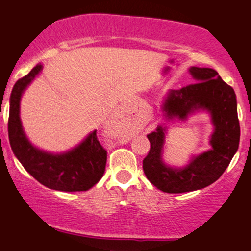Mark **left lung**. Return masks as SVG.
<instances>
[{
    "mask_svg": "<svg viewBox=\"0 0 251 251\" xmlns=\"http://www.w3.org/2000/svg\"><path fill=\"white\" fill-rule=\"evenodd\" d=\"M196 83L178 91H170L163 103L169 119L185 120L196 111H208L214 125L209 151L192 157L184 168H171L163 162L162 153L166 127L159 125L148 134L151 144L143 160L146 178L157 189L168 194H181L206 188L215 183L229 166L240 144V122L234 88L212 68L190 67Z\"/></svg>",
    "mask_w": 251,
    "mask_h": 251,
    "instance_id": "obj_1",
    "label": "left lung"
}]
</instances>
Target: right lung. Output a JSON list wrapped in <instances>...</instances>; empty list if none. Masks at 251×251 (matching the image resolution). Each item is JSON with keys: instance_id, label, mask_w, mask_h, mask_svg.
<instances>
[{"instance_id": "right-lung-1", "label": "right lung", "mask_w": 251, "mask_h": 251, "mask_svg": "<svg viewBox=\"0 0 251 251\" xmlns=\"http://www.w3.org/2000/svg\"><path fill=\"white\" fill-rule=\"evenodd\" d=\"M42 68L41 63H37L27 75L17 80L11 91L8 120L11 150L28 174L42 185L57 191H87L101 179L107 160V151L98 140L97 131L89 133L71 151L54 154L31 145L22 128L20 119L22 93Z\"/></svg>"}]
</instances>
